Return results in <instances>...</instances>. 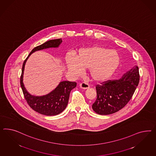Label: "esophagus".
I'll return each instance as SVG.
<instances>
[{
    "mask_svg": "<svg viewBox=\"0 0 156 156\" xmlns=\"http://www.w3.org/2000/svg\"><path fill=\"white\" fill-rule=\"evenodd\" d=\"M80 86L81 89H89L90 87V85H89L86 82H82L80 84Z\"/></svg>",
    "mask_w": 156,
    "mask_h": 156,
    "instance_id": "1",
    "label": "esophagus"
}]
</instances>
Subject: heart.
I'll list each match as a JSON object with an SVG mask.
<instances>
[{
	"label": "heart",
	"mask_w": 156,
	"mask_h": 156,
	"mask_svg": "<svg viewBox=\"0 0 156 156\" xmlns=\"http://www.w3.org/2000/svg\"><path fill=\"white\" fill-rule=\"evenodd\" d=\"M68 69L80 76L82 69H89L91 79L98 82L108 80L114 74L120 63L118 52L103 46H95L82 48L78 51L75 59H66Z\"/></svg>",
	"instance_id": "heart-1"
}]
</instances>
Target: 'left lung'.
Returning a JSON list of instances; mask_svg holds the SVG:
<instances>
[{"label":"left lung","mask_w":156,"mask_h":156,"mask_svg":"<svg viewBox=\"0 0 156 156\" xmlns=\"http://www.w3.org/2000/svg\"><path fill=\"white\" fill-rule=\"evenodd\" d=\"M139 67L135 66L119 80H108L96 86L97 99L93 110L99 115L114 114L124 107L139 84Z\"/></svg>","instance_id":"left-lung-1"}]
</instances>
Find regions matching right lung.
I'll use <instances>...</instances> for the list:
<instances>
[{"mask_svg":"<svg viewBox=\"0 0 156 156\" xmlns=\"http://www.w3.org/2000/svg\"><path fill=\"white\" fill-rule=\"evenodd\" d=\"M62 42V39L51 40L36 46L30 51L28 56L24 61L20 76V86L25 100L30 107L39 114L46 116H54L61 113L67 106L70 91L76 86L75 82L62 81L51 93L42 97L31 95L26 90L23 83V76L25 63L30 55L36 51L49 48H57Z\"/></svg>","mask_w":156,"mask_h":156,"instance_id":"add662e5","label":"right lung"}]
</instances>
